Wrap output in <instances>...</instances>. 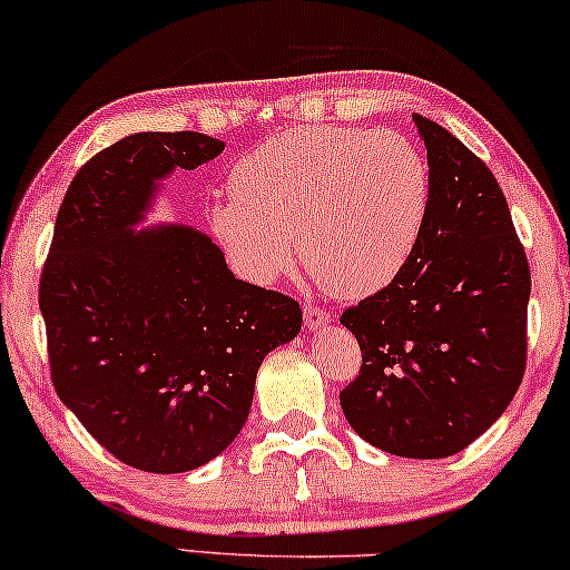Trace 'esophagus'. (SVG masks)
<instances>
[{
	"label": "esophagus",
	"instance_id": "34e87169",
	"mask_svg": "<svg viewBox=\"0 0 570 570\" xmlns=\"http://www.w3.org/2000/svg\"><path fill=\"white\" fill-rule=\"evenodd\" d=\"M303 320H306L308 330H322L324 324H330V312H327V308L303 306Z\"/></svg>",
	"mask_w": 570,
	"mask_h": 570
}]
</instances>
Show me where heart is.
I'll return each mask as SVG.
<instances>
[{"instance_id":"1","label":"heart","mask_w":570,"mask_h":570,"mask_svg":"<svg viewBox=\"0 0 570 570\" xmlns=\"http://www.w3.org/2000/svg\"><path fill=\"white\" fill-rule=\"evenodd\" d=\"M233 198L212 227L238 269L272 283L295 262L330 291L364 298L416 254L432 206L426 157L390 130L308 125L264 140L235 161Z\"/></svg>"}]
</instances>
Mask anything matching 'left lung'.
Wrapping results in <instances>:
<instances>
[{
    "label": "left lung",
    "instance_id": "left-lung-1",
    "mask_svg": "<svg viewBox=\"0 0 570 570\" xmlns=\"http://www.w3.org/2000/svg\"><path fill=\"white\" fill-rule=\"evenodd\" d=\"M413 122L430 161V222L409 267L340 316L361 348L340 405L384 453L448 458L519 390L531 272L490 167L442 125Z\"/></svg>",
    "mask_w": 570,
    "mask_h": 570
}]
</instances>
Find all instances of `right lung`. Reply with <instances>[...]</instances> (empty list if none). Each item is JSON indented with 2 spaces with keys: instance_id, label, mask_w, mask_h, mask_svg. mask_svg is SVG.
I'll return each mask as SVG.
<instances>
[{
  "instance_id": "right-lung-1",
  "label": "right lung",
  "mask_w": 570,
  "mask_h": 570,
  "mask_svg": "<svg viewBox=\"0 0 570 570\" xmlns=\"http://www.w3.org/2000/svg\"><path fill=\"white\" fill-rule=\"evenodd\" d=\"M225 144L132 132L86 161L59 206L41 269L55 390L117 461L183 474L246 424L264 356L301 332L298 301L243 283L209 235L132 230L159 180Z\"/></svg>"
}]
</instances>
